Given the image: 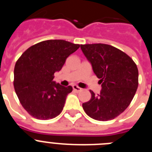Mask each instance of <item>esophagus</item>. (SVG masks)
I'll return each instance as SVG.
<instances>
[{
  "instance_id": "1",
  "label": "esophagus",
  "mask_w": 152,
  "mask_h": 152,
  "mask_svg": "<svg viewBox=\"0 0 152 152\" xmlns=\"http://www.w3.org/2000/svg\"><path fill=\"white\" fill-rule=\"evenodd\" d=\"M72 88H73V90L74 91H77V92H80V91H81V88H79L78 86H77V85H73L72 86Z\"/></svg>"
}]
</instances>
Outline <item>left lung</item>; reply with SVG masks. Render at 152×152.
Segmentation results:
<instances>
[{
    "mask_svg": "<svg viewBox=\"0 0 152 152\" xmlns=\"http://www.w3.org/2000/svg\"><path fill=\"white\" fill-rule=\"evenodd\" d=\"M83 53L91 64L101 84L96 95L90 91L91 98L82 104L92 119L107 121L116 118L126 110L133 99L139 84L136 64L125 52L107 44L80 45Z\"/></svg>",
    "mask_w": 152,
    "mask_h": 152,
    "instance_id": "1",
    "label": "left lung"
}]
</instances>
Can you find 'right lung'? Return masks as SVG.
Listing matches in <instances>:
<instances>
[{
	"instance_id": "right-lung-1",
	"label": "right lung",
	"mask_w": 152,
	"mask_h": 152,
	"mask_svg": "<svg viewBox=\"0 0 152 152\" xmlns=\"http://www.w3.org/2000/svg\"><path fill=\"white\" fill-rule=\"evenodd\" d=\"M80 47L61 39L40 42L29 47L14 68V89L23 107L38 119H53L61 113L72 86L53 80L66 58Z\"/></svg>"
}]
</instances>
